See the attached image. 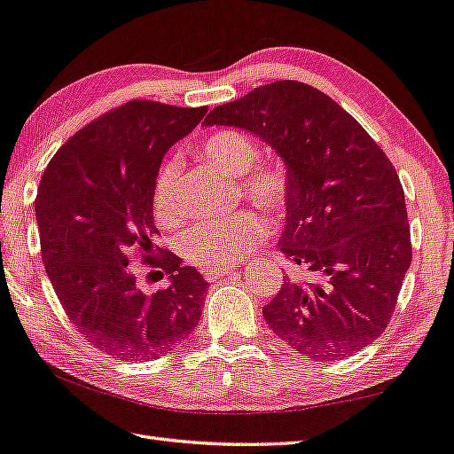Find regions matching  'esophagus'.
I'll list each match as a JSON object with an SVG mask.
<instances>
[{"label":"esophagus","instance_id":"34e87169","mask_svg":"<svg viewBox=\"0 0 454 454\" xmlns=\"http://www.w3.org/2000/svg\"><path fill=\"white\" fill-rule=\"evenodd\" d=\"M234 270H236L234 267L207 269V270H203V277H205V280H208V282H215L216 278H220V277H226V275H230V272H234Z\"/></svg>","mask_w":454,"mask_h":454}]
</instances>
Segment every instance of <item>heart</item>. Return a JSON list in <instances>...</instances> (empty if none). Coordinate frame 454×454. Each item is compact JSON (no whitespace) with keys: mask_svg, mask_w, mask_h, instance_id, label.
I'll return each mask as SVG.
<instances>
[{"mask_svg":"<svg viewBox=\"0 0 454 454\" xmlns=\"http://www.w3.org/2000/svg\"><path fill=\"white\" fill-rule=\"evenodd\" d=\"M205 160L228 176L251 203L265 213L280 216L290 203V177L282 166L259 162V149L251 137L238 131H218L203 145ZM177 156L168 158L156 174L153 187V215L160 226H174L182 218L179 203ZM269 223L255 210H238L226 218L205 220L179 238V255L199 269H218L244 259L269 238Z\"/></svg>","mask_w":454,"mask_h":454,"instance_id":"obj_1","label":"heart"}]
</instances>
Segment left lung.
Returning a JSON list of instances; mask_svg holds the SVG:
<instances>
[{
    "instance_id": "1",
    "label": "left lung",
    "mask_w": 454,
    "mask_h": 454,
    "mask_svg": "<svg viewBox=\"0 0 454 454\" xmlns=\"http://www.w3.org/2000/svg\"><path fill=\"white\" fill-rule=\"evenodd\" d=\"M205 125L246 129L288 168L280 251L298 269L262 315L311 360L352 356L381 336L412 262L395 166L370 133L325 92L277 81L210 110Z\"/></svg>"
}]
</instances>
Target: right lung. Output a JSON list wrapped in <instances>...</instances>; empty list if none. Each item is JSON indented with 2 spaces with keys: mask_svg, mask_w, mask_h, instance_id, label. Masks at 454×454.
Returning <instances> with one entry per match:
<instances>
[{
  "mask_svg": "<svg viewBox=\"0 0 454 454\" xmlns=\"http://www.w3.org/2000/svg\"><path fill=\"white\" fill-rule=\"evenodd\" d=\"M205 114L129 100L67 139L40 179L35 208L48 278L82 339L118 360H156L201 319L208 282L153 244V187L166 151ZM135 258L170 274L171 286L146 297L134 282Z\"/></svg>",
  "mask_w": 454,
  "mask_h": 454,
  "instance_id": "1",
  "label": "right lung"
}]
</instances>
